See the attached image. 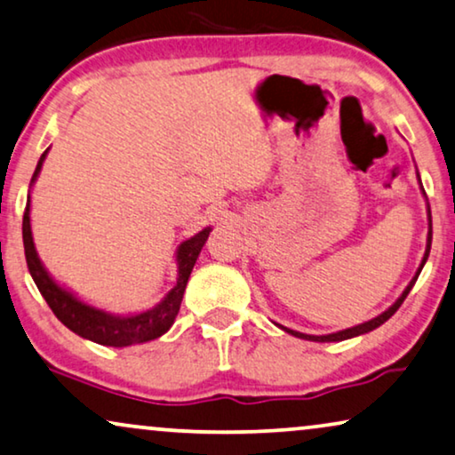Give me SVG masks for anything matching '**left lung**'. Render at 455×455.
Returning a JSON list of instances; mask_svg holds the SVG:
<instances>
[{"instance_id":"left-lung-1","label":"left lung","mask_w":455,"mask_h":455,"mask_svg":"<svg viewBox=\"0 0 455 455\" xmlns=\"http://www.w3.org/2000/svg\"><path fill=\"white\" fill-rule=\"evenodd\" d=\"M428 220H431V209H428ZM431 240H433V228L428 229V242H427V252H425V259H422V263H420V267H419V271H416V275H414V279L412 282H410V285L406 290H403V294L397 298V302L394 304V307L391 308H387L385 310L383 315H379L377 319H372V321H366V323H363V325H356V327H352V329H344V331H338V333H331V335H307V333H298V331H291V329H285V327H282V329H285V331L288 333H291V335H296V338H302V339H310V341H341V339H350V338H356V335H363V333H369V331H372V329H377L379 325H383L385 321L389 319L391 315L395 313L397 308L402 307V302L406 300V296L410 294V290H412V285L416 283V279H419V275H420V271H422V267H425V263H427V259H428V252H431Z\"/></svg>"}]
</instances>
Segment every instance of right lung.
Masks as SVG:
<instances>
[{
    "label": "right lung",
    "mask_w": 455,
    "mask_h": 455,
    "mask_svg": "<svg viewBox=\"0 0 455 455\" xmlns=\"http://www.w3.org/2000/svg\"><path fill=\"white\" fill-rule=\"evenodd\" d=\"M47 151L41 155L36 170L33 173L35 182L39 176L43 159H45ZM30 196L27 201V209H24L22 217V242H24V257H27V265L30 275H33L36 288H39L41 296L45 298L49 308L53 310V315L64 323V325L74 331L80 338H86L91 341H97L101 346H114L124 347L132 344H142V341L157 339L159 335H164L167 329L176 321L180 304H182V296L188 283V277L195 267L201 248L209 238L211 229H203L195 238L182 242V246L178 248V283L173 285V290L164 298V302L157 307L147 310V313L134 315V316H111L103 310L91 308L76 300L72 294H68L66 290H61L52 277L47 275V271L43 269L39 257H36L35 244H33V234H30Z\"/></svg>",
    "instance_id": "right-lung-1"
}]
</instances>
